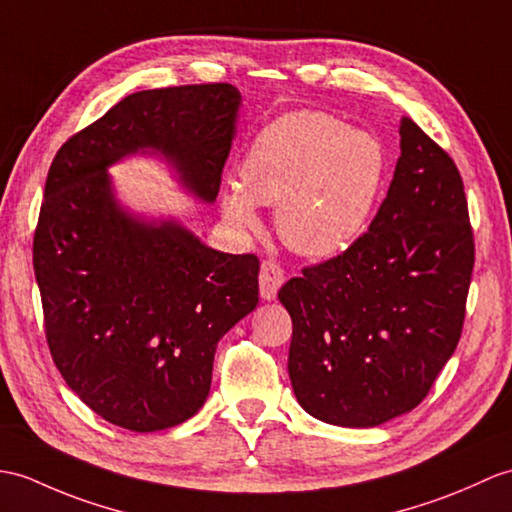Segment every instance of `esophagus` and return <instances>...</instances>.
I'll list each match as a JSON object with an SVG mask.
<instances>
[{"label": "esophagus", "instance_id": "obj_1", "mask_svg": "<svg viewBox=\"0 0 512 512\" xmlns=\"http://www.w3.org/2000/svg\"><path fill=\"white\" fill-rule=\"evenodd\" d=\"M285 281V272L277 261L266 259L259 270V294L264 301H272Z\"/></svg>", "mask_w": 512, "mask_h": 512}]
</instances>
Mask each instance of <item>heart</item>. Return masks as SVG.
<instances>
[{
  "label": "heart",
  "mask_w": 512,
  "mask_h": 512,
  "mask_svg": "<svg viewBox=\"0 0 512 512\" xmlns=\"http://www.w3.org/2000/svg\"><path fill=\"white\" fill-rule=\"evenodd\" d=\"M240 183L222 189V211L237 229L259 227V205L275 207L281 242L303 257H334L371 222L386 178L375 135L323 111L285 113L253 137Z\"/></svg>",
  "instance_id": "obj_1"
}]
</instances>
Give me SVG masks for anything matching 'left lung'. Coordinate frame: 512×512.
<instances>
[{
  "label": "left lung",
  "mask_w": 512,
  "mask_h": 512,
  "mask_svg": "<svg viewBox=\"0 0 512 512\" xmlns=\"http://www.w3.org/2000/svg\"><path fill=\"white\" fill-rule=\"evenodd\" d=\"M371 227L279 290L292 318L296 401L340 427H375L427 397L456 351L475 261L460 172L410 117Z\"/></svg>",
  "instance_id": "1"
}]
</instances>
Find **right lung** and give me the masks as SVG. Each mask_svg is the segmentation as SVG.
I'll return each instance as SVG.
<instances>
[{
	"label": "right lung",
	"instance_id": "1",
	"mask_svg": "<svg viewBox=\"0 0 512 512\" xmlns=\"http://www.w3.org/2000/svg\"><path fill=\"white\" fill-rule=\"evenodd\" d=\"M240 104L227 82L133 93L69 137L47 172L32 248L47 347L67 386L124 430H168L202 408L220 338L259 303V259L128 213L106 170L161 154L213 202Z\"/></svg>",
	"mask_w": 512,
	"mask_h": 512
}]
</instances>
